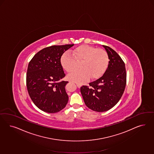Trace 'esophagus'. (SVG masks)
I'll list each match as a JSON object with an SVG mask.
<instances>
[{"label": "esophagus", "instance_id": "34e87169", "mask_svg": "<svg viewBox=\"0 0 154 154\" xmlns=\"http://www.w3.org/2000/svg\"><path fill=\"white\" fill-rule=\"evenodd\" d=\"M76 85H77V86L78 87V88H80L81 86V85H80L79 84H76Z\"/></svg>", "mask_w": 154, "mask_h": 154}]
</instances>
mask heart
<instances>
[{
    "label": "heart",
    "instance_id": "heart-1",
    "mask_svg": "<svg viewBox=\"0 0 154 154\" xmlns=\"http://www.w3.org/2000/svg\"><path fill=\"white\" fill-rule=\"evenodd\" d=\"M72 53L73 56L68 52L63 54L60 63L67 72H70L77 66L75 60L81 61L80 69L74 70L68 76V79L72 82L82 84L87 81L89 77L91 79H98L107 69L109 57L107 52L103 49L84 45L73 50Z\"/></svg>",
    "mask_w": 154,
    "mask_h": 154
}]
</instances>
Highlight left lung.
<instances>
[{
	"mask_svg": "<svg viewBox=\"0 0 154 154\" xmlns=\"http://www.w3.org/2000/svg\"><path fill=\"white\" fill-rule=\"evenodd\" d=\"M107 52V69L99 79L81 87V93L88 107L96 112H105L114 107L121 98L125 88V63L116 52L103 45Z\"/></svg>",
	"mask_w": 154,
	"mask_h": 154,
	"instance_id": "left-lung-1",
	"label": "left lung"
}]
</instances>
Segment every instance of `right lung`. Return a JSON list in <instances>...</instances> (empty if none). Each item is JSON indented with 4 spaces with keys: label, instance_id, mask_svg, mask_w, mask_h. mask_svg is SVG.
I'll return each instance as SVG.
<instances>
[{
    "label": "right lung",
    "instance_id": "obj_1",
    "mask_svg": "<svg viewBox=\"0 0 154 154\" xmlns=\"http://www.w3.org/2000/svg\"><path fill=\"white\" fill-rule=\"evenodd\" d=\"M73 45L45 48L29 63L26 73L28 93L34 104L44 112H59L68 102L65 89L68 82L60 81L65 76L60 59L64 52Z\"/></svg>",
    "mask_w": 154,
    "mask_h": 154
}]
</instances>
